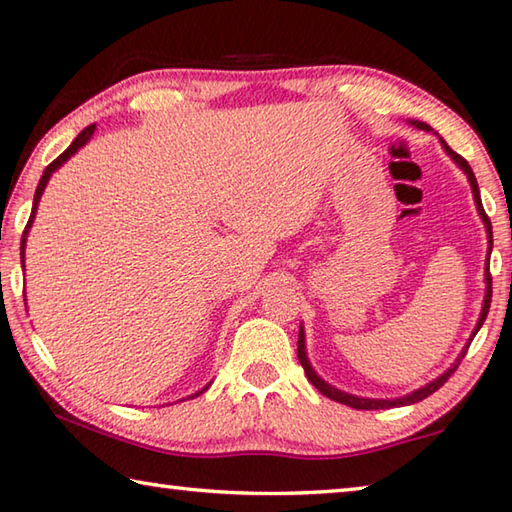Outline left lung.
<instances>
[{
  "label": "left lung",
  "instance_id": "8db88e82",
  "mask_svg": "<svg viewBox=\"0 0 512 512\" xmlns=\"http://www.w3.org/2000/svg\"><path fill=\"white\" fill-rule=\"evenodd\" d=\"M411 124H413L415 128H422V131H431L429 124H424V121H411ZM440 144H443L445 153H447L449 158H452V160L458 164V167H461V169L465 171L467 180H470V187H472V194H474L476 210H479V216H481V219H483V225H485V232H488V255H490V253H492V223H490L488 214H485L483 205H481V194H479V185H476L474 171H472L470 164H467V160H465V158H461V155H458L456 151L449 149L445 140H440ZM490 302H492V277H490V266H485V298H483L481 316H479V320H476V327H474V332H472V339L476 336V332H479V329H481L485 316H488V311H490ZM472 339L467 341L465 350H463L461 354H458V359H456V363H452V368H447V370L443 372V375L436 377L433 381H429L427 386H422V388H418V391H413V393L404 395V397H397V400H370V397H357V395L343 393V391H339V388L329 386L325 379H320V377L316 375V370L311 368L309 359H307V350H305V329H302V325H300V334H298V359H300V366L305 368V375H307V379L311 381V384H314V386L318 388L320 393H323L325 397H329V400L341 402V404H345V406H352V409H359V411H377V409H393V406L415 404V402L424 400V397H429L431 393H436L438 388L443 386L445 381L454 375V370L458 368V363H461V359L465 357V352H467V348H470Z\"/></svg>",
  "mask_w": 512,
  "mask_h": 512
}]
</instances>
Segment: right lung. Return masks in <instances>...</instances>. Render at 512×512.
<instances>
[{
	"label": "right lung",
	"instance_id": "right-lung-1",
	"mask_svg": "<svg viewBox=\"0 0 512 512\" xmlns=\"http://www.w3.org/2000/svg\"><path fill=\"white\" fill-rule=\"evenodd\" d=\"M94 128L97 126H88L85 128V131H81L79 135H76V140L67 146V151H63L58 155V158L49 164V167L45 169V173H42V178H40V183H38V187H36V196H33V210H31V219H29V223H27V230H24V235H22V246H20V255H22V268H24V246H27V235H29V228H31V223H33V219H36V212H38V203H40V196H42V192H45V187H47V183H49V178H51V173H54L56 169H60L63 167V164L72 158V155L81 149V146H85L88 144V140L92 137V133H94ZM203 391H207V386L203 388ZM203 391H198V393H194L192 397H198L201 395Z\"/></svg>",
	"mask_w": 512,
	"mask_h": 512
}]
</instances>
